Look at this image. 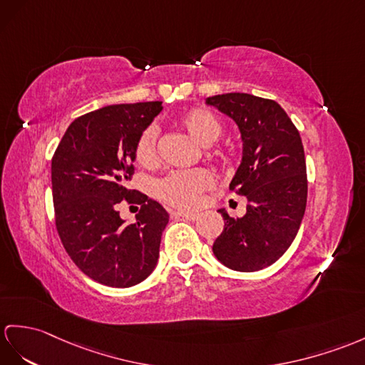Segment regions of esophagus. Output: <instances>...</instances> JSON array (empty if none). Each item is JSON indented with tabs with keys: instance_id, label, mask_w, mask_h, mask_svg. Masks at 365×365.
<instances>
[{
	"instance_id": "34e87169",
	"label": "esophagus",
	"mask_w": 365,
	"mask_h": 365,
	"mask_svg": "<svg viewBox=\"0 0 365 365\" xmlns=\"http://www.w3.org/2000/svg\"><path fill=\"white\" fill-rule=\"evenodd\" d=\"M172 215H176V217H181V218H185L189 221H195L198 220V215L197 213H192V212H184V210H178V212H172Z\"/></svg>"
}]
</instances>
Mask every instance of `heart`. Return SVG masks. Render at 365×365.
Masks as SVG:
<instances>
[{"label":"heart","mask_w":365,"mask_h":365,"mask_svg":"<svg viewBox=\"0 0 365 365\" xmlns=\"http://www.w3.org/2000/svg\"><path fill=\"white\" fill-rule=\"evenodd\" d=\"M180 125L201 145H210L218 140L223 133V123L215 114L204 108H192L180 115ZM158 131L155 127H147L140 133L135 156L136 161L144 167H153L158 163L156 152ZM206 155L210 159H225V152L221 148H207ZM213 185V176L206 168L195 170L172 172L164 176L156 185L158 197L170 206L180 209H195L201 201V195Z\"/></svg>","instance_id":"1"}]
</instances>
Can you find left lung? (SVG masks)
<instances>
[{"label": "left lung", "instance_id": "left-lung-1", "mask_svg": "<svg viewBox=\"0 0 365 365\" xmlns=\"http://www.w3.org/2000/svg\"><path fill=\"white\" fill-rule=\"evenodd\" d=\"M206 103L234 119L242 133L243 156L229 189L247 200L246 213L232 218L212 251L227 268L260 271L287 252L307 207V164L302 139L285 110L245 93L207 97Z\"/></svg>", "mask_w": 365, "mask_h": 365}]
</instances>
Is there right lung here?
<instances>
[{
  "mask_svg": "<svg viewBox=\"0 0 365 365\" xmlns=\"http://www.w3.org/2000/svg\"><path fill=\"white\" fill-rule=\"evenodd\" d=\"M163 102L108 105L68 127L52 156L56 226L68 255L88 277L113 288L145 280L158 263L168 213L147 195L130 190L138 138ZM141 204L137 223L123 225L117 206Z\"/></svg>",
  "mask_w": 365,
  "mask_h": 365,
  "instance_id": "add662e5",
  "label": "right lung"
}]
</instances>
